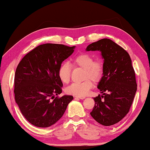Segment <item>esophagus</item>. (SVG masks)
<instances>
[{
	"label": "esophagus",
	"instance_id": "esophagus-1",
	"mask_svg": "<svg viewBox=\"0 0 150 150\" xmlns=\"http://www.w3.org/2000/svg\"><path fill=\"white\" fill-rule=\"evenodd\" d=\"M76 98H79V99H81V100H83L85 98V96H76Z\"/></svg>",
	"mask_w": 150,
	"mask_h": 150
}]
</instances>
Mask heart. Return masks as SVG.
I'll list each match as a JSON object with an SVG mask.
<instances>
[{
    "instance_id": "1",
    "label": "heart",
    "mask_w": 150,
    "mask_h": 150,
    "mask_svg": "<svg viewBox=\"0 0 150 150\" xmlns=\"http://www.w3.org/2000/svg\"><path fill=\"white\" fill-rule=\"evenodd\" d=\"M72 65L74 67H80L84 69L83 79H86L82 83H73L66 88V92L72 95L78 96H86L90 90L93 87L94 82H98L102 79L103 74V63L100 60L94 61V57L91 55L81 53L73 57ZM72 71L71 65L67 62H64L58 69V76L63 83H68Z\"/></svg>"
}]
</instances>
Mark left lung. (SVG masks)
<instances>
[{"mask_svg":"<svg viewBox=\"0 0 150 150\" xmlns=\"http://www.w3.org/2000/svg\"><path fill=\"white\" fill-rule=\"evenodd\" d=\"M86 51H100L103 59V74L98 84L103 94L94 98L95 104L90 114L103 126H112L128 113L137 91L131 57L123 48L107 38L90 44Z\"/></svg>","mask_w":150,"mask_h":150,"instance_id":"8db88e82","label":"left lung"}]
</instances>
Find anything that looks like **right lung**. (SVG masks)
Here are the masks:
<instances>
[{"mask_svg":"<svg viewBox=\"0 0 150 150\" xmlns=\"http://www.w3.org/2000/svg\"><path fill=\"white\" fill-rule=\"evenodd\" d=\"M75 47L41 45L27 54L18 65L14 79L15 100L21 113L33 126H52L62 117L73 100L72 96L55 98L54 95L62 93L59 67L74 52Z\"/></svg>","mask_w":150,"mask_h":150,"instance_id":"obj_1","label":"right lung"}]
</instances>
